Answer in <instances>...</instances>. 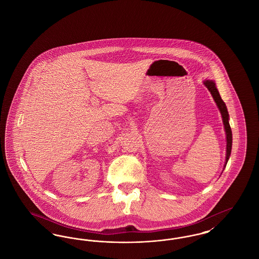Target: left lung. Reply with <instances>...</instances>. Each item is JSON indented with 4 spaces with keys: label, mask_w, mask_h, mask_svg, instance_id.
Wrapping results in <instances>:
<instances>
[{
    "label": "left lung",
    "mask_w": 259,
    "mask_h": 259,
    "mask_svg": "<svg viewBox=\"0 0 259 259\" xmlns=\"http://www.w3.org/2000/svg\"><path fill=\"white\" fill-rule=\"evenodd\" d=\"M204 84L209 89L212 98L214 100V102L217 103V106H218V108L220 109L221 113H222V121H223V125H224V130H225V133H226V142H227V144H226V159H225V165H224V167H225L227 162H228V159H229V156L231 154V148H232V131H231V127H230V124H229V114H228V111H227L226 105L222 101V97L219 93V90L215 87L214 81L205 80Z\"/></svg>",
    "instance_id": "obj_1"
}]
</instances>
